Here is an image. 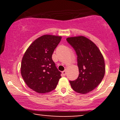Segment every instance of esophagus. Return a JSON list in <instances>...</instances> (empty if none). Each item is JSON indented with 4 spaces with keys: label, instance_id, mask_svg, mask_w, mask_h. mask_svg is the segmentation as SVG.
<instances>
[{
    "label": "esophagus",
    "instance_id": "34e87169",
    "mask_svg": "<svg viewBox=\"0 0 120 120\" xmlns=\"http://www.w3.org/2000/svg\"><path fill=\"white\" fill-rule=\"evenodd\" d=\"M66 73H67V71H65V70H64V71H62V74H63V75H64V76H65V75H66Z\"/></svg>",
    "mask_w": 120,
    "mask_h": 120
}]
</instances>
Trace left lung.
Returning <instances> with one entry per match:
<instances>
[{
	"label": "left lung",
	"mask_w": 120,
	"mask_h": 120,
	"mask_svg": "<svg viewBox=\"0 0 120 120\" xmlns=\"http://www.w3.org/2000/svg\"><path fill=\"white\" fill-rule=\"evenodd\" d=\"M67 41L76 52L79 71L77 79L69 82L75 92L86 94L102 81L105 71L104 58L95 44L86 37L68 38Z\"/></svg>",
	"instance_id": "1"
}]
</instances>
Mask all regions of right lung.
Segmentation results:
<instances>
[{"label":"right lung","mask_w":120,"mask_h":120,"mask_svg":"<svg viewBox=\"0 0 120 120\" xmlns=\"http://www.w3.org/2000/svg\"><path fill=\"white\" fill-rule=\"evenodd\" d=\"M61 39L59 36L42 35L29 46L23 57L21 75L27 86L38 93L53 91L61 78V72L52 59Z\"/></svg>","instance_id":"right-lung-1"}]
</instances>
